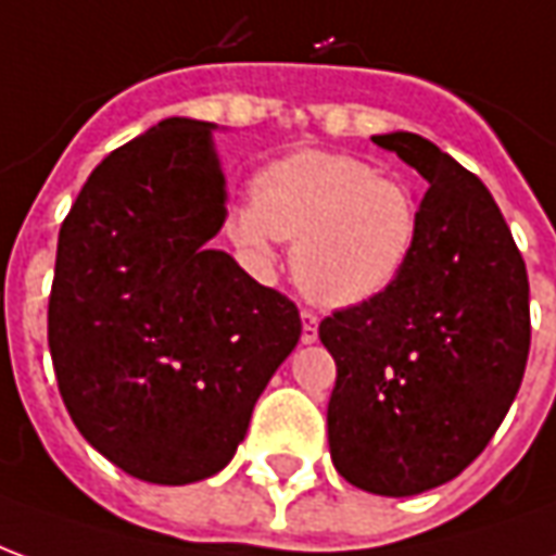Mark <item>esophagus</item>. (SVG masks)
I'll list each match as a JSON object with an SVG mask.
<instances>
[{"instance_id":"34e87169","label":"esophagus","mask_w":556,"mask_h":556,"mask_svg":"<svg viewBox=\"0 0 556 556\" xmlns=\"http://www.w3.org/2000/svg\"><path fill=\"white\" fill-rule=\"evenodd\" d=\"M301 321H303L301 339H303V342H306V345H313L315 339H318V315L309 313V309H303Z\"/></svg>"}]
</instances>
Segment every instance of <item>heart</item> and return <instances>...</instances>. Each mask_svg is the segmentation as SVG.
Listing matches in <instances>:
<instances>
[{
    "label": "heart",
    "instance_id": "1",
    "mask_svg": "<svg viewBox=\"0 0 556 556\" xmlns=\"http://www.w3.org/2000/svg\"><path fill=\"white\" fill-rule=\"evenodd\" d=\"M226 231L243 258L270 274L279 241H294L291 274L327 309L381 298L419 241L417 199L349 154L298 151L255 175L253 199L231 205Z\"/></svg>",
    "mask_w": 556,
    "mask_h": 556
}]
</instances>
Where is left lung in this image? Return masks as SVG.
Returning <instances> with one entry per match:
<instances>
[{
    "label": "left lung",
    "instance_id": "8db88e82",
    "mask_svg": "<svg viewBox=\"0 0 556 556\" xmlns=\"http://www.w3.org/2000/svg\"><path fill=\"white\" fill-rule=\"evenodd\" d=\"M372 142L417 169L429 190L402 277L318 325L337 361L327 438L351 485L410 497L458 477L506 417L530 354V282L473 172L417 134Z\"/></svg>",
    "mask_w": 556,
    "mask_h": 556
}]
</instances>
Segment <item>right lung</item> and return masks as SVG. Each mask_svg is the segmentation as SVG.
Returning a JSON list of instances; mask_svg holds the SVG:
<instances>
[{"instance_id":"1","label":"right lung","mask_w":556,"mask_h":556,"mask_svg":"<svg viewBox=\"0 0 556 556\" xmlns=\"http://www.w3.org/2000/svg\"><path fill=\"white\" fill-rule=\"evenodd\" d=\"M166 118L115 148L59 231L47 339L79 434L125 473L187 485L229 465L301 313L211 250L226 178L211 130Z\"/></svg>"}]
</instances>
